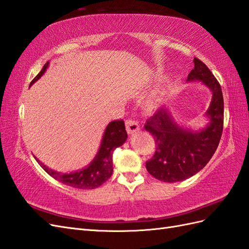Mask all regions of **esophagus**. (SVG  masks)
Listing matches in <instances>:
<instances>
[{
	"mask_svg": "<svg viewBox=\"0 0 249 249\" xmlns=\"http://www.w3.org/2000/svg\"><path fill=\"white\" fill-rule=\"evenodd\" d=\"M126 130L127 132L129 133V135H133V133H136L140 130V126L138 124V122L133 120H126Z\"/></svg>",
	"mask_w": 249,
	"mask_h": 249,
	"instance_id": "obj_1",
	"label": "esophagus"
}]
</instances>
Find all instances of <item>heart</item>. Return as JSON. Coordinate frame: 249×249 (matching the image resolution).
<instances>
[{"instance_id":"1","label":"heart","mask_w":249,"mask_h":249,"mask_svg":"<svg viewBox=\"0 0 249 249\" xmlns=\"http://www.w3.org/2000/svg\"><path fill=\"white\" fill-rule=\"evenodd\" d=\"M167 92L168 88L166 85H163L160 88H158L157 90L145 101V107L150 110L157 109V108L162 104V102L164 101V98L166 97Z\"/></svg>"}]
</instances>
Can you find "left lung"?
<instances>
[{"instance_id":"1","label":"left lung","mask_w":249,"mask_h":249,"mask_svg":"<svg viewBox=\"0 0 249 249\" xmlns=\"http://www.w3.org/2000/svg\"><path fill=\"white\" fill-rule=\"evenodd\" d=\"M187 82H201L212 91V101L205 117L208 124L200 130H193L178 124L166 107L146 121L145 130L155 138L156 152L146 162V169L156 179L176 183L188 179L205 167L218 148L223 131L224 101L219 82L199 59Z\"/></svg>"}]
</instances>
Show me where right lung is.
Here are the masks:
<instances>
[{
	"label": "right lung",
	"mask_w": 249,
	"mask_h": 249,
	"mask_svg": "<svg viewBox=\"0 0 249 249\" xmlns=\"http://www.w3.org/2000/svg\"><path fill=\"white\" fill-rule=\"evenodd\" d=\"M49 66L47 62L40 73L31 81L30 86L39 80L45 73L46 69ZM29 86V87H30ZM127 140V132L125 130V124L122 120L112 121L107 125L104 135L102 137L100 148L93 160L89 163L85 168L73 171L69 174H62L59 171L50 169L46 165H44L39 159H35L40 164V166L52 176L53 179L58 180L68 186H71L79 189H93L101 186L105 183L112 175V152L117 147L122 146Z\"/></svg>",
	"instance_id": "right-lung-1"
}]
</instances>
